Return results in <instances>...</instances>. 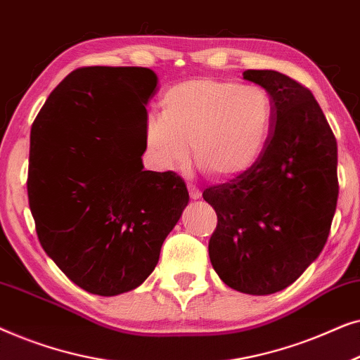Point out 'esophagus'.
Segmentation results:
<instances>
[{
	"label": "esophagus",
	"mask_w": 360,
	"mask_h": 360,
	"mask_svg": "<svg viewBox=\"0 0 360 360\" xmlns=\"http://www.w3.org/2000/svg\"><path fill=\"white\" fill-rule=\"evenodd\" d=\"M188 193H190V198L191 200L201 198V190L198 188V186H195V185H191V184H188Z\"/></svg>",
	"instance_id": "obj_1"
}]
</instances>
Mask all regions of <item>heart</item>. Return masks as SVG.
I'll list each match as a JSON object with an SVG mask.
<instances>
[{
    "label": "heart",
    "instance_id": "heart-1",
    "mask_svg": "<svg viewBox=\"0 0 360 360\" xmlns=\"http://www.w3.org/2000/svg\"><path fill=\"white\" fill-rule=\"evenodd\" d=\"M150 116L146 142L155 165L175 170L188 159L216 179H234L257 164L274 126V100L257 85L214 78L176 83Z\"/></svg>",
    "mask_w": 360,
    "mask_h": 360
}]
</instances>
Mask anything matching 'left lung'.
I'll list each match as a JSON object with an SVG mask.
<instances>
[{"label":"left lung","mask_w":360,"mask_h":360,"mask_svg":"<svg viewBox=\"0 0 360 360\" xmlns=\"http://www.w3.org/2000/svg\"><path fill=\"white\" fill-rule=\"evenodd\" d=\"M243 78L270 93L274 126L252 169L203 191L218 214L208 250L228 287L272 295L326 244L339 193L338 144L308 88L275 70H245Z\"/></svg>","instance_id":"left-lung-1"}]
</instances>
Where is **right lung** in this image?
Wrapping results in <instances>:
<instances>
[{
	"mask_svg": "<svg viewBox=\"0 0 360 360\" xmlns=\"http://www.w3.org/2000/svg\"><path fill=\"white\" fill-rule=\"evenodd\" d=\"M157 83L144 67L77 68L32 124L27 196L37 238L88 293L139 287L188 205L179 175L142 165Z\"/></svg>",
	"mask_w": 360,
	"mask_h": 360,
	"instance_id": "add662e5",
	"label": "right lung"
}]
</instances>
